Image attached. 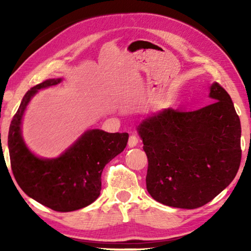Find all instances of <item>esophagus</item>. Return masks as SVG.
Returning a JSON list of instances; mask_svg holds the SVG:
<instances>
[{
	"label": "esophagus",
	"instance_id": "obj_1",
	"mask_svg": "<svg viewBox=\"0 0 251 251\" xmlns=\"http://www.w3.org/2000/svg\"><path fill=\"white\" fill-rule=\"evenodd\" d=\"M138 145V137L134 134H131L128 138V146L129 147H136Z\"/></svg>",
	"mask_w": 251,
	"mask_h": 251
}]
</instances>
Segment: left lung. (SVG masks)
Listing matches in <instances>:
<instances>
[{"label":"left lung","instance_id":"8db88e82","mask_svg":"<svg viewBox=\"0 0 251 251\" xmlns=\"http://www.w3.org/2000/svg\"><path fill=\"white\" fill-rule=\"evenodd\" d=\"M212 101L192 112L167 108L138 126L148 159L146 186L155 201L195 209L230 184L240 166L241 126L226 90L212 84Z\"/></svg>","mask_w":251,"mask_h":251}]
</instances>
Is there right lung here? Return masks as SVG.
Wrapping results in <instances>:
<instances>
[{
	"label": "right lung",
	"mask_w": 251,
	"mask_h": 251,
	"mask_svg": "<svg viewBox=\"0 0 251 251\" xmlns=\"http://www.w3.org/2000/svg\"><path fill=\"white\" fill-rule=\"evenodd\" d=\"M59 82L61 78L46 79L27 91L11 122L7 145L12 173L21 189L50 209L67 212L96 201L100 194L101 172L106 164L124 151L128 134L92 129L57 158L41 159L34 156L21 136V120L37 90Z\"/></svg>",
	"instance_id": "obj_1"
}]
</instances>
